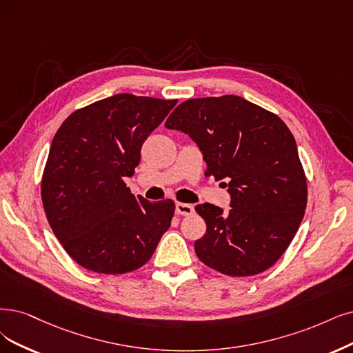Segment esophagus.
<instances>
[{
    "mask_svg": "<svg viewBox=\"0 0 353 353\" xmlns=\"http://www.w3.org/2000/svg\"><path fill=\"white\" fill-rule=\"evenodd\" d=\"M194 212V208L189 203L183 202H177L176 203V214L177 215H192Z\"/></svg>",
    "mask_w": 353,
    "mask_h": 353,
    "instance_id": "esophagus-1",
    "label": "esophagus"
}]
</instances>
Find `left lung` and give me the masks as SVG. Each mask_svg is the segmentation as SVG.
<instances>
[{
    "instance_id": "left-lung-1",
    "label": "left lung",
    "mask_w": 353,
    "mask_h": 353,
    "mask_svg": "<svg viewBox=\"0 0 353 353\" xmlns=\"http://www.w3.org/2000/svg\"><path fill=\"white\" fill-rule=\"evenodd\" d=\"M165 128L198 143L205 176L227 180L231 210L196 205L205 236L201 262L228 276H253L288 249L307 206V179L294 135L279 116L239 96L186 100Z\"/></svg>"
}]
</instances>
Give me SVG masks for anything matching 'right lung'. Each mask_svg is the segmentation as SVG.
Here are the masks:
<instances>
[{
  "label": "right lung",
  "mask_w": 353,
  "mask_h": 353,
  "mask_svg": "<svg viewBox=\"0 0 353 353\" xmlns=\"http://www.w3.org/2000/svg\"><path fill=\"white\" fill-rule=\"evenodd\" d=\"M177 100L116 94L71 113L57 130L42 176L48 223L72 260L91 272L122 275L154 254L174 202H148L123 181L141 147Z\"/></svg>",
  "instance_id": "right-lung-1"
}]
</instances>
